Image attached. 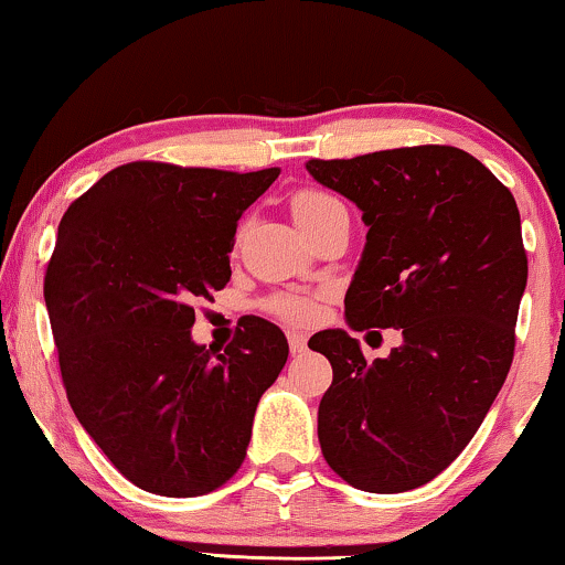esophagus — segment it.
Wrapping results in <instances>:
<instances>
[{"instance_id":"esophagus-1","label":"esophagus","mask_w":565,"mask_h":565,"mask_svg":"<svg viewBox=\"0 0 565 565\" xmlns=\"http://www.w3.org/2000/svg\"><path fill=\"white\" fill-rule=\"evenodd\" d=\"M286 338H289V348H291L294 355L305 353V348H307V332L289 330V332H286Z\"/></svg>"}]
</instances>
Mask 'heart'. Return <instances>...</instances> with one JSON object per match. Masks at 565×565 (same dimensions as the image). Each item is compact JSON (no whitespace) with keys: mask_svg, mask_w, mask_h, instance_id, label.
Segmentation results:
<instances>
[{"mask_svg":"<svg viewBox=\"0 0 565 565\" xmlns=\"http://www.w3.org/2000/svg\"><path fill=\"white\" fill-rule=\"evenodd\" d=\"M291 214L301 227V233L312 230L320 222L335 217V214H345V204L328 192H317V189H305L291 200ZM271 309L286 322L305 324L315 317V301L309 297H299V294H286V297H276L271 301Z\"/></svg>","mask_w":565,"mask_h":565,"instance_id":"1","label":"heart"}]
</instances>
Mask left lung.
Returning <instances> with one entry per match:
<instances>
[{
	"mask_svg": "<svg viewBox=\"0 0 565 565\" xmlns=\"http://www.w3.org/2000/svg\"><path fill=\"white\" fill-rule=\"evenodd\" d=\"M307 171L369 227L345 291L348 328L402 332L373 363L343 328L309 338L332 365L317 412L322 456L355 489H417L458 458L510 373L527 284L518 202L450 146L307 161Z\"/></svg>",
	"mask_w": 565,
	"mask_h": 565,
	"instance_id": "obj_1",
	"label": "left lung"
}]
</instances>
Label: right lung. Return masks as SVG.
<instances>
[{
  "mask_svg": "<svg viewBox=\"0 0 565 565\" xmlns=\"http://www.w3.org/2000/svg\"><path fill=\"white\" fill-rule=\"evenodd\" d=\"M279 169L233 173L125 163L68 206L45 307L74 415L135 487L200 497L250 443L289 343L253 317L214 353L194 343V301L230 281L237 220Z\"/></svg>",
  "mask_w": 565,
  "mask_h": 565,
  "instance_id": "1",
  "label": "right lung"
}]
</instances>
